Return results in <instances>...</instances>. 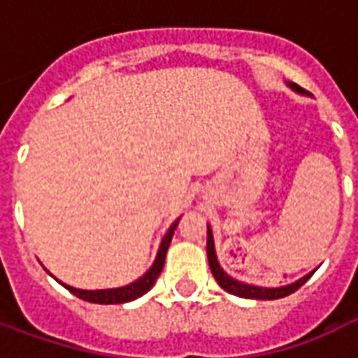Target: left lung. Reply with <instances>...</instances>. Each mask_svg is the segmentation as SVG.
<instances>
[{"label":"left lung","mask_w":358,"mask_h":358,"mask_svg":"<svg viewBox=\"0 0 358 358\" xmlns=\"http://www.w3.org/2000/svg\"><path fill=\"white\" fill-rule=\"evenodd\" d=\"M297 88V86H293ZM207 257H209V266L213 276L218 282V285L224 289V292L232 293V295H238V297H245V299H280V297H285L289 293L297 292L301 285L307 282L308 278L313 276V272L307 274L305 278L297 280L295 284L284 285V287H259V285H249L243 284V282H238L226 274L224 270L220 268V264L217 261V253H215V241H213V232L210 228H207Z\"/></svg>","instance_id":"obj_1"}]
</instances>
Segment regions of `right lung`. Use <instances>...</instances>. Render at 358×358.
<instances>
[{"label": "right lung", "instance_id": "right-lung-1", "mask_svg": "<svg viewBox=\"0 0 358 358\" xmlns=\"http://www.w3.org/2000/svg\"><path fill=\"white\" fill-rule=\"evenodd\" d=\"M180 220V218H178ZM178 220L174 222V224L169 228V232L161 241V248H159V253H157V259L153 266L140 278V280H136L130 285H124V287H117V289H95V292H88V289H76V287H71V285H66L61 282V285H65L69 292L76 295V297H80L84 301H90V303H99V305H113V303H128V301H134L141 297L143 293H148L153 284H155V280L161 274V270L164 266V257H166V251H169V245H171L172 241V234L176 230V226H178Z\"/></svg>", "mask_w": 358, "mask_h": 358}]
</instances>
